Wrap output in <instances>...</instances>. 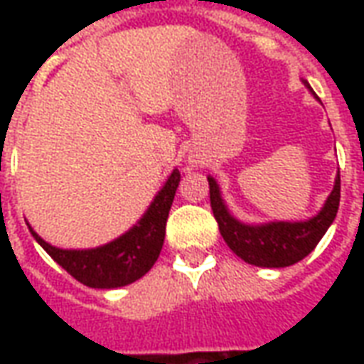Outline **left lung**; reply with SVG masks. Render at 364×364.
I'll return each instance as SVG.
<instances>
[{
	"label": "left lung",
	"instance_id": "obj_1",
	"mask_svg": "<svg viewBox=\"0 0 364 364\" xmlns=\"http://www.w3.org/2000/svg\"><path fill=\"white\" fill-rule=\"evenodd\" d=\"M208 187L210 206L224 242L237 257L257 267H289L304 259L328 232L329 224L336 220L341 197V179L337 175L333 191L323 208L308 222H273L265 226H247L230 216L213 177H208Z\"/></svg>",
	"mask_w": 364,
	"mask_h": 364
}]
</instances>
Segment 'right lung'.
Wrapping results in <instances>:
<instances>
[{
  "label": "right lung",
  "instance_id": "add662e5",
  "mask_svg": "<svg viewBox=\"0 0 364 364\" xmlns=\"http://www.w3.org/2000/svg\"><path fill=\"white\" fill-rule=\"evenodd\" d=\"M179 181H181V173L179 169H175L169 175L164 189L158 193V197L154 198L148 213L138 222V226L103 247L85 250V252H72V250L68 252V250L52 247L43 237L36 236L33 230L31 232L52 259L62 265V269H66L75 281L91 289L124 287L144 277L158 261L166 237L167 216Z\"/></svg>",
  "mask_w": 364,
  "mask_h": 364
}]
</instances>
